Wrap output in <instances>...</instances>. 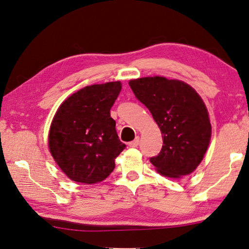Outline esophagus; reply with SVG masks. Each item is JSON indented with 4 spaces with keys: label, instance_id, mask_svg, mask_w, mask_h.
<instances>
[{
    "label": "esophagus",
    "instance_id": "1",
    "mask_svg": "<svg viewBox=\"0 0 249 249\" xmlns=\"http://www.w3.org/2000/svg\"><path fill=\"white\" fill-rule=\"evenodd\" d=\"M128 144H129V147H132V148H136V147L138 146V144H139V137H136V138H135V139L133 140V142H130Z\"/></svg>",
    "mask_w": 249,
    "mask_h": 249
}]
</instances>
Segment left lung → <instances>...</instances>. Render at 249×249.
Listing matches in <instances>:
<instances>
[{
    "instance_id": "obj_1",
    "label": "left lung",
    "mask_w": 249,
    "mask_h": 249,
    "mask_svg": "<svg viewBox=\"0 0 249 249\" xmlns=\"http://www.w3.org/2000/svg\"><path fill=\"white\" fill-rule=\"evenodd\" d=\"M128 84L162 133L163 146L159 155L150 158L151 163L168 178L191 174L201 162L211 138L209 115L199 94L184 81L160 76Z\"/></svg>"
}]
</instances>
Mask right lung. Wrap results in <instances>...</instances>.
I'll return each mask as SVG.
<instances>
[{
  "label": "right lung",
  "instance_id": "1",
  "mask_svg": "<svg viewBox=\"0 0 249 249\" xmlns=\"http://www.w3.org/2000/svg\"><path fill=\"white\" fill-rule=\"evenodd\" d=\"M122 89L120 81L87 86L58 107L49 133V149L60 169L74 182L94 184L115 168L125 149L110 110Z\"/></svg>",
  "mask_w": 249,
  "mask_h": 249
}]
</instances>
